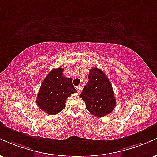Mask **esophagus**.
Returning a JSON list of instances; mask_svg holds the SVG:
<instances>
[{
  "mask_svg": "<svg viewBox=\"0 0 157 157\" xmlns=\"http://www.w3.org/2000/svg\"><path fill=\"white\" fill-rule=\"evenodd\" d=\"M76 89H77V92H78L79 94L82 91V87H80V86H76Z\"/></svg>",
  "mask_w": 157,
  "mask_h": 157,
  "instance_id": "esophagus-1",
  "label": "esophagus"
}]
</instances>
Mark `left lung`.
<instances>
[{
  "mask_svg": "<svg viewBox=\"0 0 157 157\" xmlns=\"http://www.w3.org/2000/svg\"><path fill=\"white\" fill-rule=\"evenodd\" d=\"M80 96L91 114L102 117L110 113L116 106V100L111 82L101 69H90L89 81Z\"/></svg>",
  "mask_w": 157,
  "mask_h": 157,
  "instance_id": "1",
  "label": "left lung"
}]
</instances>
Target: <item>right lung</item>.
Returning <instances> with one entry per match:
<instances>
[{
  "instance_id": "1",
  "label": "right lung",
  "mask_w": 157,
  "mask_h": 157,
  "mask_svg": "<svg viewBox=\"0 0 157 157\" xmlns=\"http://www.w3.org/2000/svg\"><path fill=\"white\" fill-rule=\"evenodd\" d=\"M64 68L52 69L43 81L37 97V104L41 110L50 115L60 113L65 108L66 99L77 92L71 77L63 76Z\"/></svg>"
}]
</instances>
